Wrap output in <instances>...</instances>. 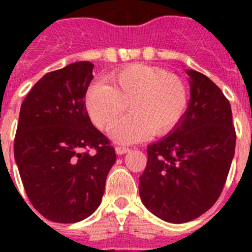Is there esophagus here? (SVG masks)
Masks as SVG:
<instances>
[{
    "mask_svg": "<svg viewBox=\"0 0 252 252\" xmlns=\"http://www.w3.org/2000/svg\"><path fill=\"white\" fill-rule=\"evenodd\" d=\"M128 151H130V149L126 148V146H117L116 148V154L117 155H124V154L128 153Z\"/></svg>",
    "mask_w": 252,
    "mask_h": 252,
    "instance_id": "obj_1",
    "label": "esophagus"
}]
</instances>
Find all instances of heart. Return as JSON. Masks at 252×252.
Listing matches in <instances>:
<instances>
[{
  "label": "heart",
  "mask_w": 252,
  "mask_h": 252,
  "mask_svg": "<svg viewBox=\"0 0 252 252\" xmlns=\"http://www.w3.org/2000/svg\"><path fill=\"white\" fill-rule=\"evenodd\" d=\"M110 86L95 82L86 94V110L93 124L108 131L126 106L131 115L116 125L111 137L119 144H133L165 135L182 121L188 108V88L165 69L132 64L108 77Z\"/></svg>",
  "instance_id": "obj_1"
}]
</instances>
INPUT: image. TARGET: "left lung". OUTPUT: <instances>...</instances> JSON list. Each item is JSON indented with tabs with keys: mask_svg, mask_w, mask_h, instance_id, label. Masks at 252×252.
<instances>
[{
	"mask_svg": "<svg viewBox=\"0 0 252 252\" xmlns=\"http://www.w3.org/2000/svg\"><path fill=\"white\" fill-rule=\"evenodd\" d=\"M190 99L183 119L148 146L140 198L160 220L184 223L207 212L221 194L235 155L228 99L208 77L188 69Z\"/></svg>",
	"mask_w": 252,
	"mask_h": 252,
	"instance_id": "left-lung-1",
	"label": "left lung"
}]
</instances>
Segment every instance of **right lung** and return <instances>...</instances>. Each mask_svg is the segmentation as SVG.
Wrapping results in <instances>:
<instances>
[{
  "label": "right lung",
  "instance_id": "obj_1",
  "mask_svg": "<svg viewBox=\"0 0 252 252\" xmlns=\"http://www.w3.org/2000/svg\"><path fill=\"white\" fill-rule=\"evenodd\" d=\"M93 66L75 62L48 73L21 104L15 161L31 204L49 221L90 217L116 161L115 149L86 110Z\"/></svg>",
  "mask_w": 252,
  "mask_h": 252
}]
</instances>
